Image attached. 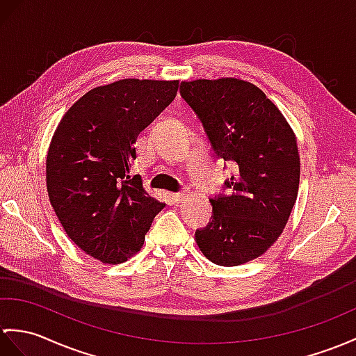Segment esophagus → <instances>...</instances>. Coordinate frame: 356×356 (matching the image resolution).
I'll return each mask as SVG.
<instances>
[{"instance_id":"obj_1","label":"esophagus","mask_w":356,"mask_h":356,"mask_svg":"<svg viewBox=\"0 0 356 356\" xmlns=\"http://www.w3.org/2000/svg\"><path fill=\"white\" fill-rule=\"evenodd\" d=\"M188 195H189V189H188V188H184V189H181V191H179V193L171 194V198H172V200H175L176 203H180V202H184Z\"/></svg>"}]
</instances>
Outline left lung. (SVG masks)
<instances>
[{
	"label": "left lung",
	"mask_w": 356,
	"mask_h": 356,
	"mask_svg": "<svg viewBox=\"0 0 356 356\" xmlns=\"http://www.w3.org/2000/svg\"><path fill=\"white\" fill-rule=\"evenodd\" d=\"M180 95L203 124L213 153L235 175L211 198L198 249L222 267L241 266L275 244L297 198L300 159L290 124L262 90L239 79L181 81Z\"/></svg>",
	"instance_id": "8db88e82"
}]
</instances>
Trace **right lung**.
Listing matches in <instances>:
<instances>
[{"instance_id": "obj_1", "label": "right lung", "mask_w": 356, "mask_h": 356, "mask_svg": "<svg viewBox=\"0 0 356 356\" xmlns=\"http://www.w3.org/2000/svg\"><path fill=\"white\" fill-rule=\"evenodd\" d=\"M177 80L124 79L90 89L57 126L47 156L49 203L66 235L104 264L140 250L165 208L130 177L136 139L177 94Z\"/></svg>"}]
</instances>
